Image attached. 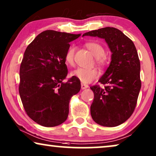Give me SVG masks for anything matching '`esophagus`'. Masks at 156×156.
Returning <instances> with one entry per match:
<instances>
[{
    "label": "esophagus",
    "instance_id": "1",
    "mask_svg": "<svg viewBox=\"0 0 156 156\" xmlns=\"http://www.w3.org/2000/svg\"><path fill=\"white\" fill-rule=\"evenodd\" d=\"M88 88V86L86 84H84V83H81V89L82 90H84V89H86Z\"/></svg>",
    "mask_w": 156,
    "mask_h": 156
}]
</instances>
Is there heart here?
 I'll list each match as a JSON object with an SVG mask.
<instances>
[{
	"label": "heart",
	"mask_w": 156,
	"mask_h": 156,
	"mask_svg": "<svg viewBox=\"0 0 156 156\" xmlns=\"http://www.w3.org/2000/svg\"><path fill=\"white\" fill-rule=\"evenodd\" d=\"M86 46L96 58L97 63L103 65L105 63V58L103 56L105 54V49L100 43L96 42H89L86 44ZM75 46L70 45L66 51L65 55V61L66 64L72 66L74 63ZM71 76L80 80L83 83H90L98 77L99 72L95 68L86 69L83 68H78L70 73Z\"/></svg>",
	"instance_id": "obj_1"
}]
</instances>
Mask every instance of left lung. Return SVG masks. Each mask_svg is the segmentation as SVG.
I'll use <instances>...</instances> for the list:
<instances>
[{
  "label": "left lung",
  "instance_id": "obj_1",
  "mask_svg": "<svg viewBox=\"0 0 156 156\" xmlns=\"http://www.w3.org/2000/svg\"><path fill=\"white\" fill-rule=\"evenodd\" d=\"M85 36L105 39L111 50V61L98 82L91 86L94 99L90 105L93 120L105 127H115L130 117L141 88L140 64L134 43L124 33L112 27L86 33Z\"/></svg>",
  "mask_w": 156,
  "mask_h": 156
}]
</instances>
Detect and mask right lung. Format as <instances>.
Instances as JSON below:
<instances>
[{
	"instance_id": "1",
	"label": "right lung",
	"mask_w": 156,
	"mask_h": 156,
	"mask_svg": "<svg viewBox=\"0 0 156 156\" xmlns=\"http://www.w3.org/2000/svg\"><path fill=\"white\" fill-rule=\"evenodd\" d=\"M80 36L47 30L28 45L20 67L19 94L27 115L39 125L54 127L65 122L73 95L80 90L68 74L65 55L69 43Z\"/></svg>"
}]
</instances>
